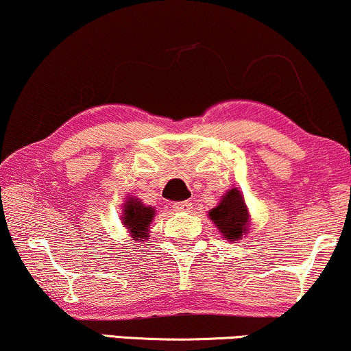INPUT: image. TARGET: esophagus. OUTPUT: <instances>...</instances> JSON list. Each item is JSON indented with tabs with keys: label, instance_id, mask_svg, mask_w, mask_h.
<instances>
[{
	"label": "esophagus",
	"instance_id": "esophagus-1",
	"mask_svg": "<svg viewBox=\"0 0 351 351\" xmlns=\"http://www.w3.org/2000/svg\"><path fill=\"white\" fill-rule=\"evenodd\" d=\"M191 209H193V206H191L190 201H179V203H172V210H176V213H190Z\"/></svg>",
	"mask_w": 351,
	"mask_h": 351
}]
</instances>
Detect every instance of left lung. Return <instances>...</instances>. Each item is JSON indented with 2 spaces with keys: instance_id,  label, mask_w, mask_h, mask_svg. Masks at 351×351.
<instances>
[{
  "instance_id": "left-lung-1",
  "label": "left lung",
  "mask_w": 351,
  "mask_h": 351,
  "mask_svg": "<svg viewBox=\"0 0 351 351\" xmlns=\"http://www.w3.org/2000/svg\"><path fill=\"white\" fill-rule=\"evenodd\" d=\"M220 234L230 243L239 241L249 233V225H251V215L244 201V196L238 186L230 189L222 196L219 204L208 213Z\"/></svg>"
}]
</instances>
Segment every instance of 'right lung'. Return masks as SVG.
Returning a JSON list of instances; mask_svg holds the SVG:
<instances>
[{"instance_id": "obj_1", "label": "right lung", "mask_w": 351, "mask_h": 351, "mask_svg": "<svg viewBox=\"0 0 351 351\" xmlns=\"http://www.w3.org/2000/svg\"><path fill=\"white\" fill-rule=\"evenodd\" d=\"M121 223L128 230L129 237L136 241H145L150 238V227L155 219V208L143 204L136 196L128 195L126 201L123 203Z\"/></svg>"}]
</instances>
